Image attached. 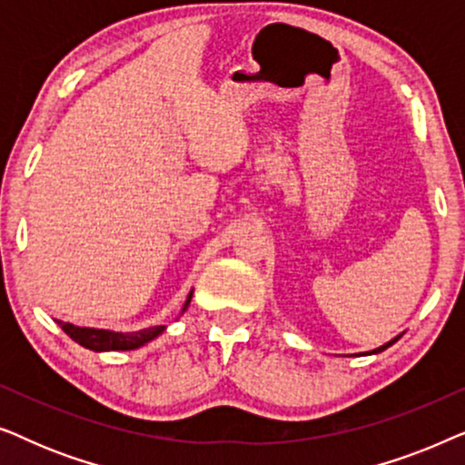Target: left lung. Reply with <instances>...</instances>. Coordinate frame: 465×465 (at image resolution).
Returning a JSON list of instances; mask_svg holds the SVG:
<instances>
[{"label":"left lung","instance_id":"obj_1","mask_svg":"<svg viewBox=\"0 0 465 465\" xmlns=\"http://www.w3.org/2000/svg\"><path fill=\"white\" fill-rule=\"evenodd\" d=\"M400 336H402V334H398V336H393V339L391 341H387L385 342V345H381V347H377V349H372V351H366V353H360V355H374V353H381V351H385V349L387 347H391L393 345V342H396L398 339H400Z\"/></svg>","mask_w":465,"mask_h":465}]
</instances>
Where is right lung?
<instances>
[{"label": "right lung", "mask_w": 465, "mask_h": 465, "mask_svg": "<svg viewBox=\"0 0 465 465\" xmlns=\"http://www.w3.org/2000/svg\"><path fill=\"white\" fill-rule=\"evenodd\" d=\"M193 292L186 296V302H183L182 313L188 309L190 301H193ZM63 332H65L69 339L78 342V345L91 349V351H133V349L143 347L145 342L154 341L156 336H161L167 326H148L142 330H135V332H114V330H99V328H80L74 326V323L59 322Z\"/></svg>", "instance_id": "add662e5"}]
</instances>
